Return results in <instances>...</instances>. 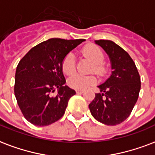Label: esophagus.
Wrapping results in <instances>:
<instances>
[{
	"label": "esophagus",
	"mask_w": 155,
	"mask_h": 155,
	"mask_svg": "<svg viewBox=\"0 0 155 155\" xmlns=\"http://www.w3.org/2000/svg\"><path fill=\"white\" fill-rule=\"evenodd\" d=\"M76 93H84V90H76Z\"/></svg>",
	"instance_id": "34e87169"
}]
</instances>
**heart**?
Instances as JSON below:
<instances>
[{"instance_id": "b5f03b06", "label": "heart", "mask_w": 155, "mask_h": 155, "mask_svg": "<svg viewBox=\"0 0 155 155\" xmlns=\"http://www.w3.org/2000/svg\"><path fill=\"white\" fill-rule=\"evenodd\" d=\"M82 54L93 62L92 71L98 75H103L106 72V67L102 62L105 55L98 46L95 45H88L82 49ZM62 71L66 75H71L75 71V59L73 53H69L64 57L62 62ZM97 81L94 75H84L81 74H74L68 79L69 85L75 89H84L88 86L95 84Z\"/></svg>"}]
</instances>
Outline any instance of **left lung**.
Instances as JSON below:
<instances>
[{
	"label": "left lung",
	"instance_id": "left-lung-1",
	"mask_svg": "<svg viewBox=\"0 0 155 155\" xmlns=\"http://www.w3.org/2000/svg\"><path fill=\"white\" fill-rule=\"evenodd\" d=\"M110 60L112 74L98 86L100 93L89 104V110L97 121L117 125L129 116L139 97L140 78L135 62L120 46L108 40L95 41Z\"/></svg>",
	"mask_w": 155,
	"mask_h": 155
}]
</instances>
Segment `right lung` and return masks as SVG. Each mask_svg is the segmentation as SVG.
I'll use <instances>...</instances> for the list:
<instances>
[{
	"instance_id": "add662e5",
	"label": "right lung",
	"mask_w": 155,
	"mask_h": 155,
	"mask_svg": "<svg viewBox=\"0 0 155 155\" xmlns=\"http://www.w3.org/2000/svg\"><path fill=\"white\" fill-rule=\"evenodd\" d=\"M84 41L49 39L33 47L20 60L15 73V94L28 122L47 126L63 116L75 91L65 85L62 59ZM56 89L58 93L54 95Z\"/></svg>"
}]
</instances>
